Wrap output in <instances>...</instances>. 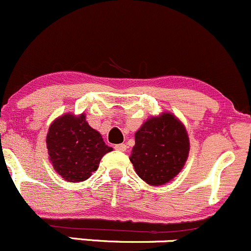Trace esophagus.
Instances as JSON below:
<instances>
[{"label": "esophagus", "mask_w": 251, "mask_h": 251, "mask_svg": "<svg viewBox=\"0 0 251 251\" xmlns=\"http://www.w3.org/2000/svg\"><path fill=\"white\" fill-rule=\"evenodd\" d=\"M115 149H116V150H118V151L125 152L126 150V144H118V145H116Z\"/></svg>", "instance_id": "34e87169"}]
</instances>
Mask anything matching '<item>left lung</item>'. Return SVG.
<instances>
[{
  "instance_id": "8db88e82",
  "label": "left lung",
  "mask_w": 251,
  "mask_h": 251,
  "mask_svg": "<svg viewBox=\"0 0 251 251\" xmlns=\"http://www.w3.org/2000/svg\"><path fill=\"white\" fill-rule=\"evenodd\" d=\"M188 152L186 126L172 112H162L150 117L138 129L129 159L145 182L162 186L181 172Z\"/></svg>"
}]
</instances>
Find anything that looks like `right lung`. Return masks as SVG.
<instances>
[{"label":"right lung","instance_id":"1","mask_svg":"<svg viewBox=\"0 0 251 251\" xmlns=\"http://www.w3.org/2000/svg\"><path fill=\"white\" fill-rule=\"evenodd\" d=\"M49 161L54 170L69 182L89 179L100 161L112 147L86 121V113H65L49 126L47 139Z\"/></svg>","mask_w":251,"mask_h":251}]
</instances>
